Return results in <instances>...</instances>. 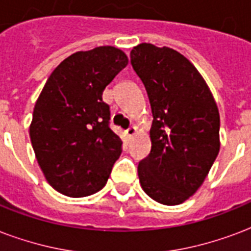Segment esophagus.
I'll list each match as a JSON object with an SVG mask.
<instances>
[{"instance_id":"esophagus-1","label":"esophagus","mask_w":251,"mask_h":251,"mask_svg":"<svg viewBox=\"0 0 251 251\" xmlns=\"http://www.w3.org/2000/svg\"><path fill=\"white\" fill-rule=\"evenodd\" d=\"M125 134H126V137L129 138V139H131V138L137 134V127H135V126H130L129 129L125 131Z\"/></svg>"}]
</instances>
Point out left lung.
Instances as JSON below:
<instances>
[{"mask_svg": "<svg viewBox=\"0 0 251 251\" xmlns=\"http://www.w3.org/2000/svg\"><path fill=\"white\" fill-rule=\"evenodd\" d=\"M149 95L151 152L138 165L142 189L176 206L198 190L220 150V116L201 73L181 53L149 43L130 52Z\"/></svg>", "mask_w": 251, "mask_h": 251, "instance_id": "left-lung-1", "label": "left lung"}]
</instances>
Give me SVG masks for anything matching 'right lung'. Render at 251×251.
Instances as JSON below:
<instances>
[{
    "label": "right lung",
    "mask_w": 251,
    "mask_h": 251,
    "mask_svg": "<svg viewBox=\"0 0 251 251\" xmlns=\"http://www.w3.org/2000/svg\"><path fill=\"white\" fill-rule=\"evenodd\" d=\"M129 60L114 47L76 52L57 66L33 108L29 138L50 186L80 198L105 186L122 141L102 92Z\"/></svg>",
    "instance_id": "obj_1"
}]
</instances>
